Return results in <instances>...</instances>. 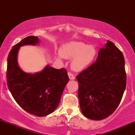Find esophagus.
<instances>
[{
	"label": "esophagus",
	"instance_id": "34e87169",
	"mask_svg": "<svg viewBox=\"0 0 135 135\" xmlns=\"http://www.w3.org/2000/svg\"><path fill=\"white\" fill-rule=\"evenodd\" d=\"M68 76H69V78L71 79V80H74V79H75L74 75L71 73H70V72H68Z\"/></svg>",
	"mask_w": 135,
	"mask_h": 135
}]
</instances>
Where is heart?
Here are the masks:
<instances>
[{
  "instance_id": "1",
  "label": "heart",
  "mask_w": 135,
  "mask_h": 135,
  "mask_svg": "<svg viewBox=\"0 0 135 135\" xmlns=\"http://www.w3.org/2000/svg\"><path fill=\"white\" fill-rule=\"evenodd\" d=\"M61 55L58 58H72L71 66L75 71H81L91 63L97 55V50L93 45H87L82 42L72 41L61 49Z\"/></svg>"
}]
</instances>
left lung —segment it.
Listing matches in <instances>:
<instances>
[{
	"label": "left lung",
	"mask_w": 135,
	"mask_h": 135,
	"mask_svg": "<svg viewBox=\"0 0 135 135\" xmlns=\"http://www.w3.org/2000/svg\"><path fill=\"white\" fill-rule=\"evenodd\" d=\"M81 111L88 119L109 117L120 103L127 84L123 53L108 40L97 61L76 77Z\"/></svg>",
	"instance_id": "obj_1"
}]
</instances>
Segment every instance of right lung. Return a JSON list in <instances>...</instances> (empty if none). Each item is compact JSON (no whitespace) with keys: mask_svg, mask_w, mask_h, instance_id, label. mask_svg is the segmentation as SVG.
Wrapping results in <instances>:
<instances>
[{"mask_svg":"<svg viewBox=\"0 0 135 135\" xmlns=\"http://www.w3.org/2000/svg\"><path fill=\"white\" fill-rule=\"evenodd\" d=\"M37 37H27L13 47L7 59V82L10 93L19 106L29 114L43 117L52 113L60 102L64 88L69 82L64 68L47 66L40 73H26L17 61L20 47L36 45Z\"/></svg>","mask_w":135,"mask_h":135,"instance_id":"1","label":"right lung"}]
</instances>
